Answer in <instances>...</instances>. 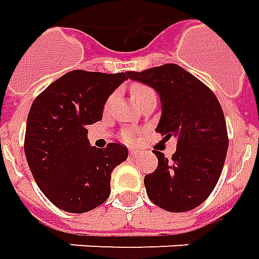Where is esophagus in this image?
<instances>
[{
    "label": "esophagus",
    "mask_w": 259,
    "mask_h": 259,
    "mask_svg": "<svg viewBox=\"0 0 259 259\" xmlns=\"http://www.w3.org/2000/svg\"><path fill=\"white\" fill-rule=\"evenodd\" d=\"M129 154H130V157H136L137 154H139V152H137V150H135V149H130Z\"/></svg>",
    "instance_id": "obj_1"
}]
</instances>
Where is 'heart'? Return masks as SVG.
I'll use <instances>...</instances> for the list:
<instances>
[{
	"instance_id": "b5f03b06",
	"label": "heart",
	"mask_w": 259,
	"mask_h": 259,
	"mask_svg": "<svg viewBox=\"0 0 259 259\" xmlns=\"http://www.w3.org/2000/svg\"><path fill=\"white\" fill-rule=\"evenodd\" d=\"M150 92H153L152 89L149 88L147 85H143V83H132L130 85V95H132V98L135 102H140V99H143L146 95H149ZM112 96L106 100V107L110 105V102H112ZM133 137H135V133L132 132V130H123L122 133V139L124 142H133Z\"/></svg>"
}]
</instances>
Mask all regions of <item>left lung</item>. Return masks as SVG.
<instances>
[{
    "label": "left lung",
    "mask_w": 259,
    "mask_h": 259,
    "mask_svg": "<svg viewBox=\"0 0 259 259\" xmlns=\"http://www.w3.org/2000/svg\"><path fill=\"white\" fill-rule=\"evenodd\" d=\"M127 76L157 91L163 112L156 132L166 139L177 137V150L170 160L154 150L159 164L144 177L147 196L170 212L196 208L217 186L228 149L226 119L217 96L174 63L127 72Z\"/></svg>",
    "instance_id": "1"
}]
</instances>
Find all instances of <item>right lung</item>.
<instances>
[{
    "label": "right lung",
    "instance_id": "right-lung-1",
    "mask_svg": "<svg viewBox=\"0 0 259 259\" xmlns=\"http://www.w3.org/2000/svg\"><path fill=\"white\" fill-rule=\"evenodd\" d=\"M127 72L70 70L33 100L26 120V161L51 203L68 212H86L105 203L110 177L127 159L122 143L89 144L88 126L99 122L109 95Z\"/></svg>",
    "mask_w": 259,
    "mask_h": 259
}]
</instances>
